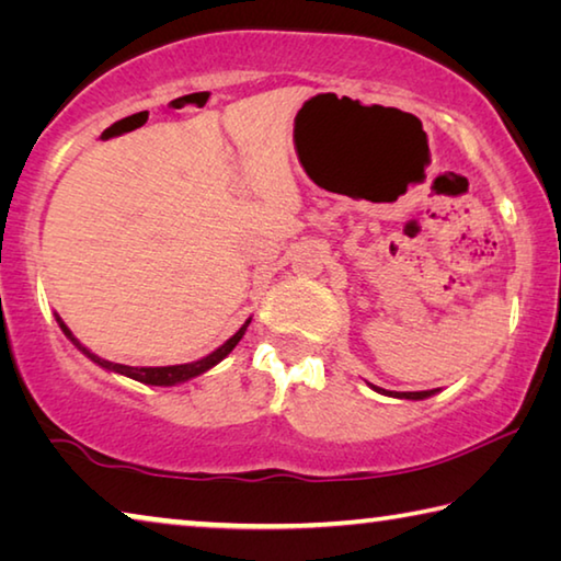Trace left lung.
I'll use <instances>...</instances> for the list:
<instances>
[{
  "mask_svg": "<svg viewBox=\"0 0 561 561\" xmlns=\"http://www.w3.org/2000/svg\"><path fill=\"white\" fill-rule=\"evenodd\" d=\"M371 386V383H368ZM374 391H378V393H386V396H393V398H408V401H423V398H431L433 393H438V388H433V391H405V393H401V391H383V388H378V386H371Z\"/></svg>",
  "mask_w": 561,
  "mask_h": 561,
  "instance_id": "left-lung-1",
  "label": "left lung"
}]
</instances>
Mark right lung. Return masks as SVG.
Returning <instances> with one entry per match:
<instances>
[{
	"mask_svg": "<svg viewBox=\"0 0 561 561\" xmlns=\"http://www.w3.org/2000/svg\"><path fill=\"white\" fill-rule=\"evenodd\" d=\"M56 321H59V327H61V331L66 334V339H71V344H73L76 348H79L83 356H89V358L93 360V364H99L101 368H106V371L128 376V378H133V381H140V383H146V386H175V383L190 381V378L201 376V374H205V371H210L213 366L220 364V360H222L227 354H230V351H232L237 344H240V339L244 336V331H247V327H250L252 319H247L244 324L240 327V331H237L234 336L227 339L220 348H215L213 354H207V356L201 358V360H193V364H180V366H123V364H113V360H106V358H101V356H96V354H91V351H89L87 346H83L81 341L71 334V329L64 324V321L59 319V314H56Z\"/></svg>",
	"mask_w": 561,
	"mask_h": 561,
	"instance_id": "add662e5",
	"label": "right lung"
}]
</instances>
